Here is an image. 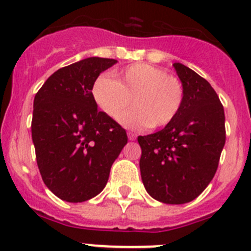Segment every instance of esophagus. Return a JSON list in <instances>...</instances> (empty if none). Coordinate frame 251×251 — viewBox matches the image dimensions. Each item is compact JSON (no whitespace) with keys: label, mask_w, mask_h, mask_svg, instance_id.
I'll return each mask as SVG.
<instances>
[{"label":"esophagus","mask_w":251,"mask_h":251,"mask_svg":"<svg viewBox=\"0 0 251 251\" xmlns=\"http://www.w3.org/2000/svg\"><path fill=\"white\" fill-rule=\"evenodd\" d=\"M127 137L130 141H135L136 140V135L133 132H127Z\"/></svg>","instance_id":"esophagus-1"}]
</instances>
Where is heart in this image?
Segmentation results:
<instances>
[{
	"instance_id": "b5f03b06",
	"label": "heart",
	"mask_w": 251,
	"mask_h": 251,
	"mask_svg": "<svg viewBox=\"0 0 251 251\" xmlns=\"http://www.w3.org/2000/svg\"><path fill=\"white\" fill-rule=\"evenodd\" d=\"M93 98L99 108L113 120H119L130 108L123 123L128 127L162 128L172 124L181 111L185 91L177 77L160 67L133 64L116 74L97 78Z\"/></svg>"
}]
</instances>
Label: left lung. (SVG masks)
Listing matches in <instances>:
<instances>
[{
    "instance_id": "obj_1",
    "label": "left lung",
    "mask_w": 251,
    "mask_h": 251,
    "mask_svg": "<svg viewBox=\"0 0 251 251\" xmlns=\"http://www.w3.org/2000/svg\"><path fill=\"white\" fill-rule=\"evenodd\" d=\"M184 86L181 111L163 130L138 136L141 176L147 193L172 205L193 201L205 190L226 143L225 110L205 78L175 62Z\"/></svg>"
}]
</instances>
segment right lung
Here are the masks:
<instances>
[{
    "label": "right lung",
    "mask_w": 251,
    "mask_h": 251,
    "mask_svg": "<svg viewBox=\"0 0 251 251\" xmlns=\"http://www.w3.org/2000/svg\"><path fill=\"white\" fill-rule=\"evenodd\" d=\"M116 62L84 58L53 72L35 94L36 163L44 184L61 200L83 202L98 195L127 143L125 128L99 111L92 93L99 75Z\"/></svg>",
    "instance_id": "obj_1"
}]
</instances>
